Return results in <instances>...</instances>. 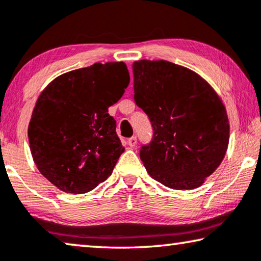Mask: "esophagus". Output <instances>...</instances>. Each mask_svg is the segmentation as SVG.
Wrapping results in <instances>:
<instances>
[{
	"instance_id": "1",
	"label": "esophagus",
	"mask_w": 261,
	"mask_h": 261,
	"mask_svg": "<svg viewBox=\"0 0 261 261\" xmlns=\"http://www.w3.org/2000/svg\"><path fill=\"white\" fill-rule=\"evenodd\" d=\"M137 137H132L128 139V145H129V147H135V145H137Z\"/></svg>"
}]
</instances>
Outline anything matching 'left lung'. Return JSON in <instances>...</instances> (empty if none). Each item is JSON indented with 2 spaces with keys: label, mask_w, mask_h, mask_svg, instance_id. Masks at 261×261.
<instances>
[{
  "label": "left lung",
  "mask_w": 261,
  "mask_h": 261,
  "mask_svg": "<svg viewBox=\"0 0 261 261\" xmlns=\"http://www.w3.org/2000/svg\"><path fill=\"white\" fill-rule=\"evenodd\" d=\"M134 100L148 115L153 139L140 159L154 180L194 190L220 166L229 141L227 112L205 79L175 63H133Z\"/></svg>",
  "instance_id": "obj_1"
}]
</instances>
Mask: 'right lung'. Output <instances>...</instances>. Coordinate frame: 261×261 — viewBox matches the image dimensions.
<instances>
[{
    "label": "right lung",
    "mask_w": 261,
    "mask_h": 261,
    "mask_svg": "<svg viewBox=\"0 0 261 261\" xmlns=\"http://www.w3.org/2000/svg\"><path fill=\"white\" fill-rule=\"evenodd\" d=\"M128 85L123 62L94 63L60 75L40 94L28 126L30 152L59 190L87 193L112 174L124 148L108 107Z\"/></svg>",
    "instance_id": "add662e5"
}]
</instances>
